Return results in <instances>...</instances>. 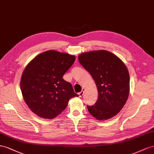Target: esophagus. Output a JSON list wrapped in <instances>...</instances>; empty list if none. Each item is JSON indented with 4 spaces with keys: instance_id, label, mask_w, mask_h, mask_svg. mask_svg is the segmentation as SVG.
<instances>
[{
    "instance_id": "esophagus-1",
    "label": "esophagus",
    "mask_w": 154,
    "mask_h": 154,
    "mask_svg": "<svg viewBox=\"0 0 154 154\" xmlns=\"http://www.w3.org/2000/svg\"><path fill=\"white\" fill-rule=\"evenodd\" d=\"M83 94H84V91H81V92L79 93V96L80 97H82Z\"/></svg>"
}]
</instances>
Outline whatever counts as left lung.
I'll return each mask as SVG.
<instances>
[{"instance_id":"obj_1","label":"left lung","mask_w":154,"mask_h":154,"mask_svg":"<svg viewBox=\"0 0 154 154\" xmlns=\"http://www.w3.org/2000/svg\"><path fill=\"white\" fill-rule=\"evenodd\" d=\"M78 59L90 73L98 90L95 104L87 106L88 112L99 121L116 116L125 106L130 93V75L126 65L106 50L82 53Z\"/></svg>"}]
</instances>
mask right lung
I'll use <instances>...</instances> for the list:
<instances>
[{
  "label": "right lung",
  "instance_id": "1",
  "mask_svg": "<svg viewBox=\"0 0 154 154\" xmlns=\"http://www.w3.org/2000/svg\"><path fill=\"white\" fill-rule=\"evenodd\" d=\"M75 60L67 53L48 50L37 55L25 67L20 90L25 103L38 117L55 118L67 107L70 99L79 95L63 75Z\"/></svg>",
  "mask_w": 154,
  "mask_h": 154
}]
</instances>
